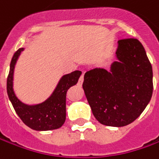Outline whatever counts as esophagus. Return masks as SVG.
<instances>
[{
  "label": "esophagus",
  "mask_w": 159,
  "mask_h": 159,
  "mask_svg": "<svg viewBox=\"0 0 159 159\" xmlns=\"http://www.w3.org/2000/svg\"><path fill=\"white\" fill-rule=\"evenodd\" d=\"M83 80H84V75H83V74H81V76L80 77V79H79L78 84H79V85H82Z\"/></svg>",
  "instance_id": "obj_1"
}]
</instances>
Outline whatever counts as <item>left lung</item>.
Returning <instances> with one entry per match:
<instances>
[{
	"label": "left lung",
	"instance_id": "8db88e82",
	"mask_svg": "<svg viewBox=\"0 0 159 159\" xmlns=\"http://www.w3.org/2000/svg\"><path fill=\"white\" fill-rule=\"evenodd\" d=\"M118 43L119 61L111 64V71L102 68L87 71L82 87L95 119L102 125L120 127L134 122L150 102L153 72L137 39Z\"/></svg>",
	"mask_w": 159,
	"mask_h": 159
}]
</instances>
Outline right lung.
I'll return each instance as SVG.
<instances>
[{"label": "right lung", "instance_id": "1", "mask_svg": "<svg viewBox=\"0 0 159 159\" xmlns=\"http://www.w3.org/2000/svg\"><path fill=\"white\" fill-rule=\"evenodd\" d=\"M24 48L16 50L11 59L7 79V93L16 112L30 128L37 131L57 129L64 125L66 117V93L70 87L76 85L81 75L80 70H75L62 77L51 96L42 103L27 105L16 96L13 90V73L16 60Z\"/></svg>", "mask_w": 159, "mask_h": 159}]
</instances>
